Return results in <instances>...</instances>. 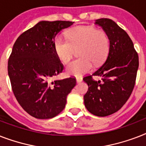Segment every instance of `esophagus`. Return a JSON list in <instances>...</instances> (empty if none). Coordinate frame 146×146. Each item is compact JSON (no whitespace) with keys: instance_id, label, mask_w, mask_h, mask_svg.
<instances>
[{"instance_id":"esophagus-1","label":"esophagus","mask_w":146,"mask_h":146,"mask_svg":"<svg viewBox=\"0 0 146 146\" xmlns=\"http://www.w3.org/2000/svg\"><path fill=\"white\" fill-rule=\"evenodd\" d=\"M82 81V78H80V77L76 78V82H77V83H80V82H81Z\"/></svg>"}]
</instances>
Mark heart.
Wrapping results in <instances>:
<instances>
[{
	"label": "heart",
	"mask_w": 146,
	"mask_h": 146,
	"mask_svg": "<svg viewBox=\"0 0 146 146\" xmlns=\"http://www.w3.org/2000/svg\"><path fill=\"white\" fill-rule=\"evenodd\" d=\"M66 37L67 41L60 37L54 41V50L57 58L66 64L72 59L74 50L78 48L80 57L66 66L68 75L81 76L91 70L92 64L100 65L108 56L110 38L105 31L92 26H79L69 29Z\"/></svg>",
	"instance_id": "b5f03b06"
}]
</instances>
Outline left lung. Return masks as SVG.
<instances>
[{"mask_svg": "<svg viewBox=\"0 0 146 146\" xmlns=\"http://www.w3.org/2000/svg\"><path fill=\"white\" fill-rule=\"evenodd\" d=\"M110 38V48L104 64L92 76L83 78L89 89L84 104L91 113L98 117L111 115L127 102L135 86L139 67L138 54L126 32L112 19H96ZM92 75L102 77L95 81Z\"/></svg>", "mask_w": 146, "mask_h": 146, "instance_id": "8db88e82", "label": "left lung"}]
</instances>
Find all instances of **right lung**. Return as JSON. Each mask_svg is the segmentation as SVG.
Segmentation results:
<instances>
[{
  "label": "right lung",
  "mask_w": 146,
  "mask_h": 146,
  "mask_svg": "<svg viewBox=\"0 0 146 146\" xmlns=\"http://www.w3.org/2000/svg\"><path fill=\"white\" fill-rule=\"evenodd\" d=\"M70 21H40L19 35L8 60V75L17 102L38 119L54 117L65 108L76 86L74 78L51 81L64 66L55 54L54 41Z\"/></svg>",
  "instance_id": "1"
}]
</instances>
